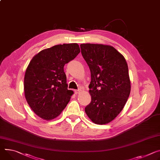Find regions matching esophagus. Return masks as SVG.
<instances>
[{
    "label": "esophagus",
    "instance_id": "1",
    "mask_svg": "<svg viewBox=\"0 0 160 160\" xmlns=\"http://www.w3.org/2000/svg\"><path fill=\"white\" fill-rule=\"evenodd\" d=\"M80 91H81V90L80 89H78V90H75V94H79L80 92Z\"/></svg>",
    "mask_w": 160,
    "mask_h": 160
}]
</instances>
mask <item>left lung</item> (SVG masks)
<instances>
[{"label": "left lung", "instance_id": "left-lung-1", "mask_svg": "<svg viewBox=\"0 0 160 160\" xmlns=\"http://www.w3.org/2000/svg\"><path fill=\"white\" fill-rule=\"evenodd\" d=\"M80 48L91 74V102L85 113L95 124H107L122 111L130 94L127 62L112 46L86 43Z\"/></svg>", "mask_w": 160, "mask_h": 160}]
</instances>
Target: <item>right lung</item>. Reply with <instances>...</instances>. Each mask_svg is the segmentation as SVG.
I'll list each match as a JSON object with an SVG mask.
<instances>
[{
	"instance_id": "add662e5",
	"label": "right lung",
	"mask_w": 160,
	"mask_h": 160,
	"mask_svg": "<svg viewBox=\"0 0 160 160\" xmlns=\"http://www.w3.org/2000/svg\"><path fill=\"white\" fill-rule=\"evenodd\" d=\"M80 52L77 43L58 45L42 50L28 64L24 92L28 105L45 120L59 115L73 92L68 89L64 66Z\"/></svg>"
}]
</instances>
